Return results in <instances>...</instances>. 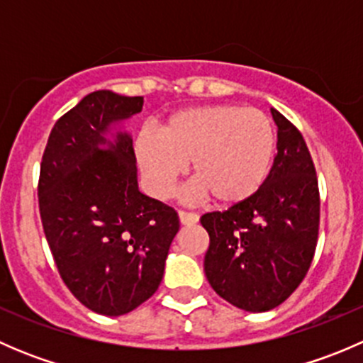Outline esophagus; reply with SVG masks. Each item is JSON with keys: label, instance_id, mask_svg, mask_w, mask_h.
<instances>
[{"label": "esophagus", "instance_id": "34e87169", "mask_svg": "<svg viewBox=\"0 0 363 363\" xmlns=\"http://www.w3.org/2000/svg\"><path fill=\"white\" fill-rule=\"evenodd\" d=\"M179 221L182 225H195L199 221V216L193 214V212H186V211H179Z\"/></svg>", "mask_w": 363, "mask_h": 363}]
</instances>
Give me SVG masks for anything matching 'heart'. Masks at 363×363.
Segmentation results:
<instances>
[{
  "instance_id": "1",
  "label": "heart",
  "mask_w": 363,
  "mask_h": 363,
  "mask_svg": "<svg viewBox=\"0 0 363 363\" xmlns=\"http://www.w3.org/2000/svg\"><path fill=\"white\" fill-rule=\"evenodd\" d=\"M276 149L272 123L258 108L202 105L172 113L161 135L144 130L135 156L147 188L158 199L170 195L191 163L189 199H211L216 207H237L258 193Z\"/></svg>"
}]
</instances>
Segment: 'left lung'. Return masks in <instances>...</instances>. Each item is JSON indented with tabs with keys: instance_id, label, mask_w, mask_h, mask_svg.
I'll list each match as a JSON object with an SVG mask.
<instances>
[{
	"instance_id": "1",
	"label": "left lung",
	"mask_w": 363,
	"mask_h": 363,
	"mask_svg": "<svg viewBox=\"0 0 363 363\" xmlns=\"http://www.w3.org/2000/svg\"><path fill=\"white\" fill-rule=\"evenodd\" d=\"M277 155L265 182L247 202L207 212L203 270L221 298L250 313L283 303L313 262L320 228L316 170L302 133L276 108Z\"/></svg>"
}]
</instances>
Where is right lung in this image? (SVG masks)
I'll list each match as a JSON object with an SVG mask.
<instances>
[{"mask_svg": "<svg viewBox=\"0 0 363 363\" xmlns=\"http://www.w3.org/2000/svg\"><path fill=\"white\" fill-rule=\"evenodd\" d=\"M142 107V96L87 94L54 124L40 167V218L61 279L104 316L155 295L179 232L177 212L138 191L133 138L107 137Z\"/></svg>", "mask_w": 363, "mask_h": 363, "instance_id": "obj_1", "label": "right lung"}]
</instances>
